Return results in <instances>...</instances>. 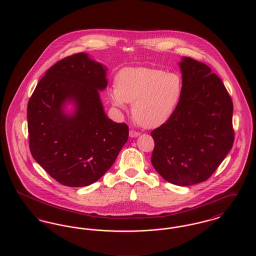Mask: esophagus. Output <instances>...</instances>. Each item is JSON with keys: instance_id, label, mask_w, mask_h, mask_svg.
<instances>
[{"instance_id": "1", "label": "esophagus", "mask_w": 256, "mask_h": 256, "mask_svg": "<svg viewBox=\"0 0 256 256\" xmlns=\"http://www.w3.org/2000/svg\"><path fill=\"white\" fill-rule=\"evenodd\" d=\"M140 135V132H136V130H130V136L132 137V138H135V137H138Z\"/></svg>"}]
</instances>
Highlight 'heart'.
<instances>
[{
  "instance_id": "heart-1",
  "label": "heart",
  "mask_w": 256,
  "mask_h": 256,
  "mask_svg": "<svg viewBox=\"0 0 256 256\" xmlns=\"http://www.w3.org/2000/svg\"><path fill=\"white\" fill-rule=\"evenodd\" d=\"M183 94L182 76L152 67H128L116 76L110 87L112 104L126 110L132 102V115L146 128H156L167 122L178 108Z\"/></svg>"
}]
</instances>
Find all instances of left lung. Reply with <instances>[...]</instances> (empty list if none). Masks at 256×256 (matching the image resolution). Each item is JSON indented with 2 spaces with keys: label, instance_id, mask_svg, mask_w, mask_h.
I'll use <instances>...</instances> for the list:
<instances>
[{
  "label": "left lung",
  "instance_id": "left-lung-1",
  "mask_svg": "<svg viewBox=\"0 0 256 256\" xmlns=\"http://www.w3.org/2000/svg\"><path fill=\"white\" fill-rule=\"evenodd\" d=\"M183 94L170 119L154 130L152 164L168 182H206L232 150L233 104L222 82L202 62L183 56Z\"/></svg>",
  "mask_w": 256,
  "mask_h": 256
}]
</instances>
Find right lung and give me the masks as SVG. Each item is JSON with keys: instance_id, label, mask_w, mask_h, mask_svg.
Wrapping results in <instances>:
<instances>
[{"instance_id": "1", "label": "right lung", "mask_w": 256, "mask_h": 256, "mask_svg": "<svg viewBox=\"0 0 256 256\" xmlns=\"http://www.w3.org/2000/svg\"><path fill=\"white\" fill-rule=\"evenodd\" d=\"M108 68L86 52L56 63L28 104L32 158L58 182L84 187L110 169L128 138V126L106 116L100 92ZM74 106L67 112L66 106Z\"/></svg>"}]
</instances>
